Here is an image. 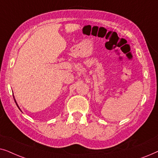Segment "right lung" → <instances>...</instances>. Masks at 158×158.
<instances>
[{"label": "right lung", "mask_w": 158, "mask_h": 158, "mask_svg": "<svg viewBox=\"0 0 158 158\" xmlns=\"http://www.w3.org/2000/svg\"><path fill=\"white\" fill-rule=\"evenodd\" d=\"M14 101H15V102H16V106H18V108H19V109H20V108H19V106H18V104H17V103H16V100H15V98H14ZM21 110V109H20Z\"/></svg>", "instance_id": "1"}]
</instances>
